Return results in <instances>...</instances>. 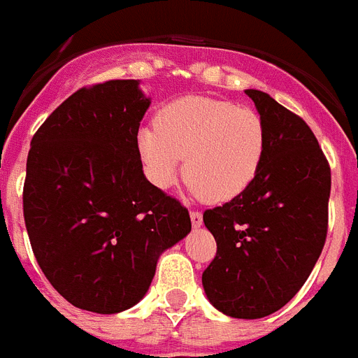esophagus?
Returning a JSON list of instances; mask_svg holds the SVG:
<instances>
[{
	"label": "esophagus",
	"instance_id": "esophagus-1",
	"mask_svg": "<svg viewBox=\"0 0 358 358\" xmlns=\"http://www.w3.org/2000/svg\"><path fill=\"white\" fill-rule=\"evenodd\" d=\"M190 220H192V225L194 227H199L203 224V214L199 210H192L190 213Z\"/></svg>",
	"mask_w": 358,
	"mask_h": 358
}]
</instances>
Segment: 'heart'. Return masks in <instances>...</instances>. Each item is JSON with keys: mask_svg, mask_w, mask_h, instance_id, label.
<instances>
[{"mask_svg": "<svg viewBox=\"0 0 358 358\" xmlns=\"http://www.w3.org/2000/svg\"><path fill=\"white\" fill-rule=\"evenodd\" d=\"M155 129L136 134L145 177L168 188L179 173L194 196L231 201L253 185L266 155V124L255 108L187 96L155 114Z\"/></svg>", "mask_w": 358, "mask_h": 358, "instance_id": "b5f03b06", "label": "heart"}]
</instances>
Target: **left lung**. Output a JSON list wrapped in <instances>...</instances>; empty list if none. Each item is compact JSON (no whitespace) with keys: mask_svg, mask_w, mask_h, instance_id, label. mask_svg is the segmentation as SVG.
I'll return each instance as SVG.
<instances>
[{"mask_svg":"<svg viewBox=\"0 0 358 358\" xmlns=\"http://www.w3.org/2000/svg\"><path fill=\"white\" fill-rule=\"evenodd\" d=\"M245 94L266 124V155L244 194L203 213L218 250L201 281L218 310L257 320L299 292L324 250L331 168L305 120L260 90Z\"/></svg>","mask_w":358,"mask_h":358,"instance_id":"8db88e82","label":"left lung"}]
</instances>
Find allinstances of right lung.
Listing matches in <instances>:
<instances>
[{"mask_svg":"<svg viewBox=\"0 0 358 358\" xmlns=\"http://www.w3.org/2000/svg\"><path fill=\"white\" fill-rule=\"evenodd\" d=\"M150 99L134 79L83 87L31 140L24 218L40 270L73 307L122 313L145 296L161 253L192 224L136 153Z\"/></svg>","mask_w":358,"mask_h":358,"instance_id":"1","label":"right lung"}]
</instances>
